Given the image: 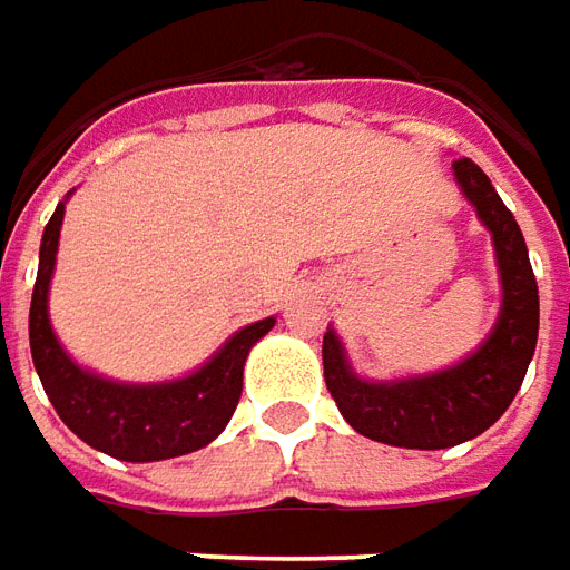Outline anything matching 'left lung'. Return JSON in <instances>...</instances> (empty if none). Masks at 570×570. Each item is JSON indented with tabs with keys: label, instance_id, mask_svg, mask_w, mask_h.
<instances>
[{
	"label": "left lung",
	"instance_id": "1",
	"mask_svg": "<svg viewBox=\"0 0 570 570\" xmlns=\"http://www.w3.org/2000/svg\"><path fill=\"white\" fill-rule=\"evenodd\" d=\"M452 174L493 236L502 305L490 334L455 365L393 381L362 377L334 327H327L321 346L324 381L340 415L352 431L386 446L449 449L480 436L512 405L537 350L540 296L524 234L471 158L452 161Z\"/></svg>",
	"mask_w": 570,
	"mask_h": 570
}]
</instances>
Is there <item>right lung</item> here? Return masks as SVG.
<instances>
[{"label": "right lung", "mask_w": 570, "mask_h": 570, "mask_svg": "<svg viewBox=\"0 0 570 570\" xmlns=\"http://www.w3.org/2000/svg\"><path fill=\"white\" fill-rule=\"evenodd\" d=\"M68 196L42 230L40 271L30 299V355L46 396L87 446L121 462H161L208 446L234 415L249 350L277 317L246 324L208 362L177 381L124 383L77 365L49 321V286Z\"/></svg>", "instance_id": "obj_1"}]
</instances>
